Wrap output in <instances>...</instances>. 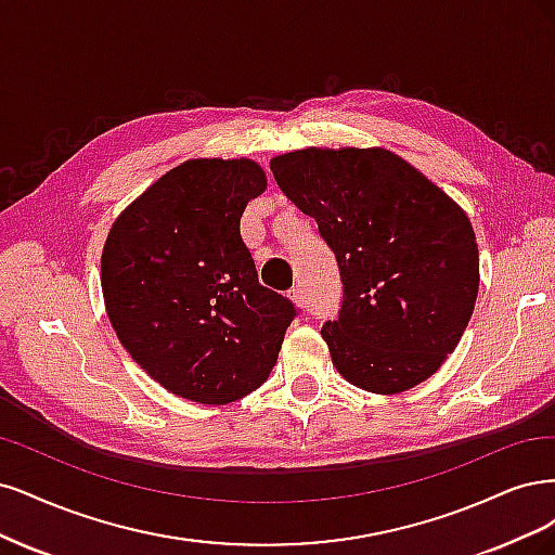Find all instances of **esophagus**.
I'll return each mask as SVG.
<instances>
[{
    "instance_id": "obj_1",
    "label": "esophagus",
    "mask_w": 555,
    "mask_h": 555,
    "mask_svg": "<svg viewBox=\"0 0 555 555\" xmlns=\"http://www.w3.org/2000/svg\"><path fill=\"white\" fill-rule=\"evenodd\" d=\"M291 299L297 304V307H307V293H304L301 285H295L291 291Z\"/></svg>"
}]
</instances>
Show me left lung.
<instances>
[{
	"label": "left lung",
	"mask_w": 555,
	"mask_h": 555,
	"mask_svg": "<svg viewBox=\"0 0 555 555\" xmlns=\"http://www.w3.org/2000/svg\"><path fill=\"white\" fill-rule=\"evenodd\" d=\"M270 166L279 189L315 219L341 272L338 318L320 330L336 371L373 395H399L434 375L477 299L466 214L378 147L297 150Z\"/></svg>",
	"instance_id": "obj_1"
}]
</instances>
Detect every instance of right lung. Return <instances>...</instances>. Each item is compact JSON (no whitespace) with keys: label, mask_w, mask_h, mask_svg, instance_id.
<instances>
[{"label":"right lung","mask_w":555,"mask_h":555,"mask_svg":"<svg viewBox=\"0 0 555 555\" xmlns=\"http://www.w3.org/2000/svg\"><path fill=\"white\" fill-rule=\"evenodd\" d=\"M267 180L248 158H191L124 209L101 256L121 346L172 395L207 405L258 389L299 313L258 281L242 235Z\"/></svg>","instance_id":"obj_1"}]
</instances>
